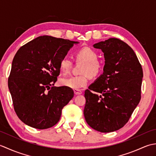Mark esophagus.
I'll return each mask as SVG.
<instances>
[{"instance_id":"obj_1","label":"esophagus","mask_w":156,"mask_h":156,"mask_svg":"<svg viewBox=\"0 0 156 156\" xmlns=\"http://www.w3.org/2000/svg\"><path fill=\"white\" fill-rule=\"evenodd\" d=\"M74 92L76 95H80L82 93V91L79 90H74Z\"/></svg>"}]
</instances>
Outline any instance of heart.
Returning <instances> with one entry per match:
<instances>
[{
  "label": "heart",
  "instance_id": "heart-1",
  "mask_svg": "<svg viewBox=\"0 0 156 156\" xmlns=\"http://www.w3.org/2000/svg\"><path fill=\"white\" fill-rule=\"evenodd\" d=\"M75 58L77 61L84 62L81 69L82 75L71 76L69 78H62L60 84L74 90H78L87 85L88 79L98 76L102 69V65L97 60L98 55L95 51L90 48H82L75 53ZM72 62L67 58L61 59L59 62V69L63 74H66L70 70Z\"/></svg>",
  "mask_w": 156,
  "mask_h": 156
}]
</instances>
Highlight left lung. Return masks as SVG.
Masks as SVG:
<instances>
[{"instance_id":"obj_1","label":"left lung","mask_w":156,"mask_h":156,"mask_svg":"<svg viewBox=\"0 0 156 156\" xmlns=\"http://www.w3.org/2000/svg\"><path fill=\"white\" fill-rule=\"evenodd\" d=\"M93 47L103 52L105 66L85 90L84 115L92 129L109 133L123 127L140 102L143 69L134 51L120 39L109 38Z\"/></svg>"}]
</instances>
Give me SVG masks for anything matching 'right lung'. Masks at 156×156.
Wrapping results in <instances>:
<instances>
[{
	"instance_id": "add662e5",
	"label": "right lung",
	"mask_w": 156,
	"mask_h": 156,
	"mask_svg": "<svg viewBox=\"0 0 156 156\" xmlns=\"http://www.w3.org/2000/svg\"><path fill=\"white\" fill-rule=\"evenodd\" d=\"M79 42L44 35L23 45L12 62L8 86L16 115L27 125L51 127L74 97L72 88L54 87L59 62Z\"/></svg>"
}]
</instances>
